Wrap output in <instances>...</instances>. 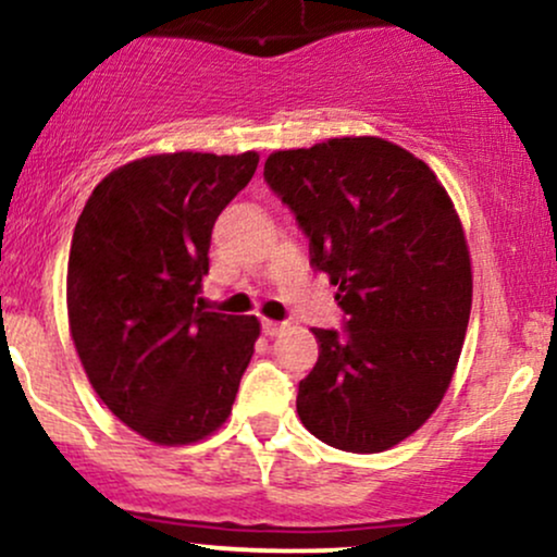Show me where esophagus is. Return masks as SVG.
Wrapping results in <instances>:
<instances>
[{
    "label": "esophagus",
    "mask_w": 557,
    "mask_h": 557,
    "mask_svg": "<svg viewBox=\"0 0 557 557\" xmlns=\"http://www.w3.org/2000/svg\"><path fill=\"white\" fill-rule=\"evenodd\" d=\"M261 330H264V335L274 337V335H280V332L285 330V324L283 322H272V319H264V322H261Z\"/></svg>",
    "instance_id": "1"
}]
</instances>
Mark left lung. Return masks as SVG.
Segmentation results:
<instances>
[{
	"label": "left lung",
	"mask_w": 557,
	"mask_h": 557,
	"mask_svg": "<svg viewBox=\"0 0 557 557\" xmlns=\"http://www.w3.org/2000/svg\"><path fill=\"white\" fill-rule=\"evenodd\" d=\"M264 181L348 317L345 332L311 330L298 417L337 450H387L432 417L461 359L474 280L456 207L421 159L376 136L274 151Z\"/></svg>",
	"instance_id": "1"
}]
</instances>
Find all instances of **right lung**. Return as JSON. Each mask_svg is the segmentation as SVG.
Returning <instances> with one entry per match:
<instances>
[{
	"instance_id": "1",
	"label": "right lung",
	"mask_w": 557,
	"mask_h": 557,
	"mask_svg": "<svg viewBox=\"0 0 557 557\" xmlns=\"http://www.w3.org/2000/svg\"><path fill=\"white\" fill-rule=\"evenodd\" d=\"M257 151H175L112 170L88 196L67 261V319L104 406L157 445L220 430L253 356L257 317L203 311L214 220Z\"/></svg>"
}]
</instances>
